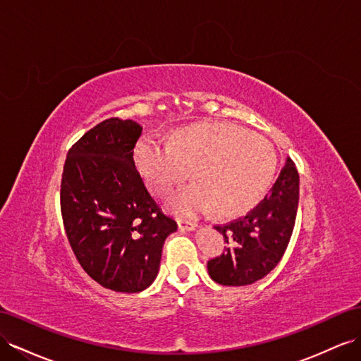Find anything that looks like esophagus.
Instances as JSON below:
<instances>
[{
  "mask_svg": "<svg viewBox=\"0 0 361 361\" xmlns=\"http://www.w3.org/2000/svg\"><path fill=\"white\" fill-rule=\"evenodd\" d=\"M178 225H179V229L180 231H194L197 228V225L194 221H188V220H182V219H178Z\"/></svg>",
  "mask_w": 361,
  "mask_h": 361,
  "instance_id": "obj_1",
  "label": "esophagus"
}]
</instances>
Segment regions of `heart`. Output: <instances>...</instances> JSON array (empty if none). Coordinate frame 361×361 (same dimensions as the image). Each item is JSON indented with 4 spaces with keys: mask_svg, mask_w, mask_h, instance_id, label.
Returning <instances> with one entry per match:
<instances>
[{
    "mask_svg": "<svg viewBox=\"0 0 361 361\" xmlns=\"http://www.w3.org/2000/svg\"><path fill=\"white\" fill-rule=\"evenodd\" d=\"M135 162L159 197L169 196L191 170L194 183L169 200L170 211L178 216L212 208L220 216H233L264 196L276 158L264 136L231 123L209 121L183 128L170 142L142 138L135 149Z\"/></svg>",
    "mask_w": 361,
    "mask_h": 361,
    "instance_id": "obj_1",
    "label": "heart"
}]
</instances>
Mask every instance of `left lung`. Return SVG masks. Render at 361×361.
<instances>
[{"mask_svg": "<svg viewBox=\"0 0 361 361\" xmlns=\"http://www.w3.org/2000/svg\"><path fill=\"white\" fill-rule=\"evenodd\" d=\"M299 202V174L286 161L267 196L246 216L216 226L228 247L208 261L209 276L221 286H249L274 270L288 246Z\"/></svg>", "mask_w": 361, "mask_h": 361, "instance_id": "8db88e82", "label": "left lung"}]
</instances>
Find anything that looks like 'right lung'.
<instances>
[{"mask_svg":"<svg viewBox=\"0 0 361 361\" xmlns=\"http://www.w3.org/2000/svg\"><path fill=\"white\" fill-rule=\"evenodd\" d=\"M141 133L132 120L97 124L68 152L61 185L63 226L77 261L100 286L121 293L152 286L164 241L178 229L135 169Z\"/></svg>","mask_w":361,"mask_h":361,"instance_id":"add662e5","label":"right lung"}]
</instances>
